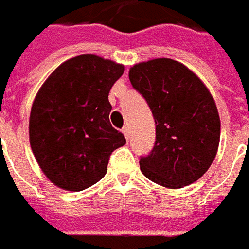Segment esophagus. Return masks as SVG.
Segmentation results:
<instances>
[{
    "label": "esophagus",
    "instance_id": "1",
    "mask_svg": "<svg viewBox=\"0 0 249 249\" xmlns=\"http://www.w3.org/2000/svg\"><path fill=\"white\" fill-rule=\"evenodd\" d=\"M122 133L124 134V137H126V140H130V128H128L127 126H124V127L122 128Z\"/></svg>",
    "mask_w": 249,
    "mask_h": 249
}]
</instances>
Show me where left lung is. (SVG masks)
I'll return each mask as SVG.
<instances>
[{
    "label": "left lung",
    "instance_id": "obj_1",
    "mask_svg": "<svg viewBox=\"0 0 249 249\" xmlns=\"http://www.w3.org/2000/svg\"><path fill=\"white\" fill-rule=\"evenodd\" d=\"M128 78L156 122L153 149L140 160L142 174L167 188L196 181L215 159L221 134L217 106L206 85L169 58L137 63Z\"/></svg>",
    "mask_w": 249,
    "mask_h": 249
}]
</instances>
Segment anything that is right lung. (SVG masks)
<instances>
[{"instance_id": "add662e5", "label": "right lung", "mask_w": 249, "mask_h": 249, "mask_svg": "<svg viewBox=\"0 0 249 249\" xmlns=\"http://www.w3.org/2000/svg\"><path fill=\"white\" fill-rule=\"evenodd\" d=\"M124 66L92 54L59 65L36 95L30 143L51 183L82 191L107 174L109 156L126 138L109 123L108 93Z\"/></svg>"}]
</instances>
